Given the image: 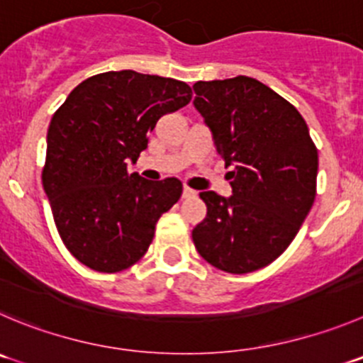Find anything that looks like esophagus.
<instances>
[{"label": "esophagus", "instance_id": "esophagus-1", "mask_svg": "<svg viewBox=\"0 0 363 363\" xmlns=\"http://www.w3.org/2000/svg\"><path fill=\"white\" fill-rule=\"evenodd\" d=\"M196 194H198V192H196L194 189L184 187V198H196Z\"/></svg>", "mask_w": 363, "mask_h": 363}]
</instances>
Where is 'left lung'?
<instances>
[{
    "label": "left lung",
    "instance_id": "8db88e82",
    "mask_svg": "<svg viewBox=\"0 0 363 363\" xmlns=\"http://www.w3.org/2000/svg\"><path fill=\"white\" fill-rule=\"evenodd\" d=\"M194 106L233 171L231 196L199 192L206 217L192 230L213 267L246 274L291 246L315 199L317 147L287 99L250 76L194 84Z\"/></svg>",
    "mask_w": 363,
    "mask_h": 363
}]
</instances>
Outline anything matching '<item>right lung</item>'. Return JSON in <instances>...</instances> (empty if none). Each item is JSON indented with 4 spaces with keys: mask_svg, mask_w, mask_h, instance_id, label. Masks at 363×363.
<instances>
[{
    "mask_svg": "<svg viewBox=\"0 0 363 363\" xmlns=\"http://www.w3.org/2000/svg\"><path fill=\"white\" fill-rule=\"evenodd\" d=\"M185 82L108 71L82 82L48 128L43 187L55 224L76 260L119 272L146 255L155 226L182 196V182L128 172L165 113L189 105Z\"/></svg>",
    "mask_w": 363,
    "mask_h": 363,
    "instance_id": "add662e5",
    "label": "right lung"
}]
</instances>
